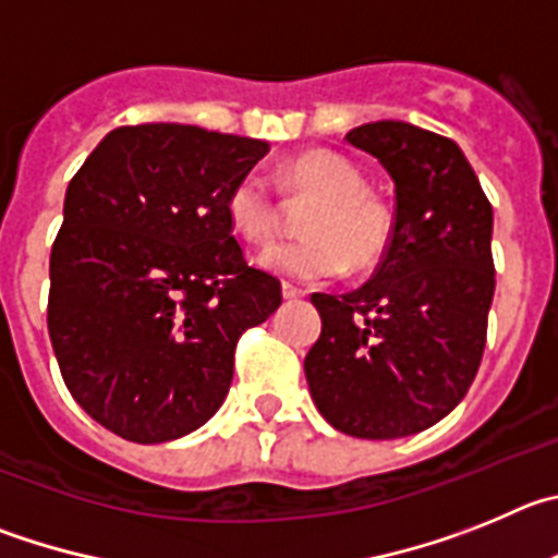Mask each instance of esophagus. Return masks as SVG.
I'll return each instance as SVG.
<instances>
[{
  "mask_svg": "<svg viewBox=\"0 0 558 558\" xmlns=\"http://www.w3.org/2000/svg\"><path fill=\"white\" fill-rule=\"evenodd\" d=\"M303 294H305V291L298 289V286L283 283V298H286V300H300V298H303Z\"/></svg>",
  "mask_w": 558,
  "mask_h": 558,
  "instance_id": "34e87169",
  "label": "esophagus"
}]
</instances>
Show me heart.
<instances>
[{
    "label": "heart",
    "mask_w": 558,
    "mask_h": 558,
    "mask_svg": "<svg viewBox=\"0 0 558 558\" xmlns=\"http://www.w3.org/2000/svg\"><path fill=\"white\" fill-rule=\"evenodd\" d=\"M280 180L294 197L314 199L303 217L308 239L283 242L260 255V267L298 283H325L373 269L395 233V214L378 194L366 192L364 172L330 149H308L280 167ZM225 210L247 244H269L280 230V208L272 185L260 172H247L230 185Z\"/></svg>",
    "instance_id": "heart-1"
}]
</instances>
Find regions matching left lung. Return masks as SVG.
Segmentation results:
<instances>
[{
  "label": "left lung",
  "mask_w": 558,
  "mask_h": 558,
  "mask_svg": "<svg viewBox=\"0 0 558 558\" xmlns=\"http://www.w3.org/2000/svg\"><path fill=\"white\" fill-rule=\"evenodd\" d=\"M395 180V233L348 294H311L323 333L305 355L319 414L359 439H400L448 416L486 344L492 205L456 142L405 122L350 130Z\"/></svg>",
  "instance_id": "obj_1"
}]
</instances>
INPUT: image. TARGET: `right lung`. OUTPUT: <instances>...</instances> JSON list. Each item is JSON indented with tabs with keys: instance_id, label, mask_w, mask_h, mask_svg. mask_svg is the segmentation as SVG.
<instances>
[{
	"instance_id": "add662e5",
	"label": "right lung",
	"mask_w": 558,
	"mask_h": 558,
	"mask_svg": "<svg viewBox=\"0 0 558 558\" xmlns=\"http://www.w3.org/2000/svg\"><path fill=\"white\" fill-rule=\"evenodd\" d=\"M267 142L192 124L110 130L72 178L47 325L72 398L110 434L178 439L210 420L235 344L280 305L225 210Z\"/></svg>"
}]
</instances>
